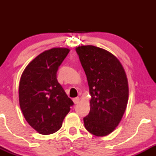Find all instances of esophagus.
Listing matches in <instances>:
<instances>
[{
  "label": "esophagus",
  "instance_id": "esophagus-1",
  "mask_svg": "<svg viewBox=\"0 0 156 156\" xmlns=\"http://www.w3.org/2000/svg\"><path fill=\"white\" fill-rule=\"evenodd\" d=\"M73 103H75V104H77V103H78V102H79V98H78V97H77V98H73Z\"/></svg>",
  "mask_w": 156,
  "mask_h": 156
}]
</instances>
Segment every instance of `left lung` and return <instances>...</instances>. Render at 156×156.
Returning <instances> with one entry per match:
<instances>
[{"label":"left lung","instance_id":"left-lung-1","mask_svg":"<svg viewBox=\"0 0 156 156\" xmlns=\"http://www.w3.org/2000/svg\"><path fill=\"white\" fill-rule=\"evenodd\" d=\"M87 78L90 112L84 126L97 136H105L120 122L128 101V82L119 59L103 48L82 45L76 48Z\"/></svg>","mask_w":156,"mask_h":156}]
</instances>
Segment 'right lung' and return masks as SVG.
<instances>
[{
	"instance_id": "add662e5",
	"label": "right lung",
	"mask_w": 156,
	"mask_h": 156,
	"mask_svg": "<svg viewBox=\"0 0 156 156\" xmlns=\"http://www.w3.org/2000/svg\"><path fill=\"white\" fill-rule=\"evenodd\" d=\"M69 52L65 48L42 52L27 65L21 76V111L28 124L42 135L58 131L74 104L56 78L58 67Z\"/></svg>"
}]
</instances>
